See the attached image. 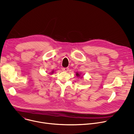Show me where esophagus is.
<instances>
[{"mask_svg": "<svg viewBox=\"0 0 134 134\" xmlns=\"http://www.w3.org/2000/svg\"><path fill=\"white\" fill-rule=\"evenodd\" d=\"M63 70L65 71H67L69 70V68L68 67H66V68H63Z\"/></svg>", "mask_w": 134, "mask_h": 134, "instance_id": "34e87169", "label": "esophagus"}]
</instances>
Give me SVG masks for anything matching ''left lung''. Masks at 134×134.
<instances>
[{
  "label": "left lung",
  "instance_id": "8db88e82",
  "mask_svg": "<svg viewBox=\"0 0 134 134\" xmlns=\"http://www.w3.org/2000/svg\"><path fill=\"white\" fill-rule=\"evenodd\" d=\"M76 76H77V77H79V76H80V74H79L78 72H76Z\"/></svg>",
  "mask_w": 134,
  "mask_h": 134
}]
</instances>
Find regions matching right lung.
<instances>
[{
    "label": "right lung",
    "mask_w": 134,
    "mask_h": 134,
    "mask_svg": "<svg viewBox=\"0 0 134 134\" xmlns=\"http://www.w3.org/2000/svg\"><path fill=\"white\" fill-rule=\"evenodd\" d=\"M53 72V71H52V73H51V74H52Z\"/></svg>",
    "instance_id": "1"
}]
</instances>
